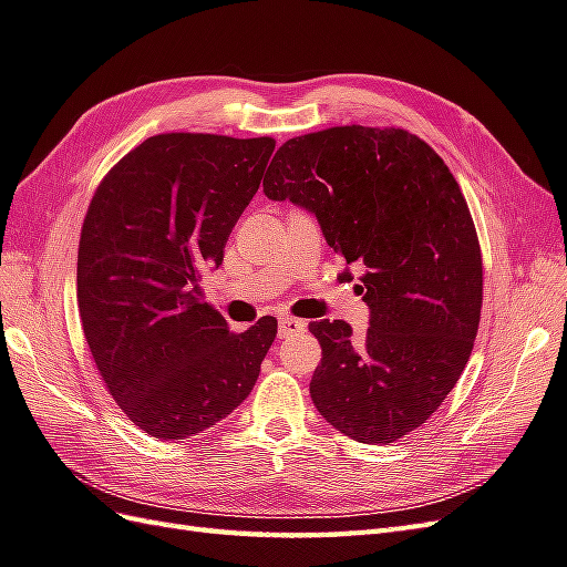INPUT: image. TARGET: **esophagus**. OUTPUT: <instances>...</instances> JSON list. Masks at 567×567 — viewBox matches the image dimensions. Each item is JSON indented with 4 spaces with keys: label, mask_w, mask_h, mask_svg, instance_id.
Segmentation results:
<instances>
[{
    "label": "esophagus",
    "mask_w": 567,
    "mask_h": 567,
    "mask_svg": "<svg viewBox=\"0 0 567 567\" xmlns=\"http://www.w3.org/2000/svg\"><path fill=\"white\" fill-rule=\"evenodd\" d=\"M307 330V323L301 321V318H295V316H282L278 321V336L280 338H292V336H299V332Z\"/></svg>",
    "instance_id": "obj_1"
}]
</instances>
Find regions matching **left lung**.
Instances as JSON below:
<instances>
[{
	"mask_svg": "<svg viewBox=\"0 0 567 567\" xmlns=\"http://www.w3.org/2000/svg\"><path fill=\"white\" fill-rule=\"evenodd\" d=\"M264 192L316 213L332 251L364 268V336L309 326L323 350L316 410L369 445L426 424L470 361L484 299L482 246L443 157L400 126H330L285 141Z\"/></svg>",
	"mask_w": 567,
	"mask_h": 567,
	"instance_id": "1",
	"label": "left lung"
}]
</instances>
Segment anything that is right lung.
Wrapping results in <instances>:
<instances>
[{"mask_svg": "<svg viewBox=\"0 0 567 567\" xmlns=\"http://www.w3.org/2000/svg\"><path fill=\"white\" fill-rule=\"evenodd\" d=\"M275 138L157 134L97 184L85 210L76 299L100 379L159 441L215 426L249 398L278 321L244 332L203 301V272L264 179Z\"/></svg>", "mask_w": 567, "mask_h": 567, "instance_id": "add662e5", "label": "right lung"}]
</instances>
